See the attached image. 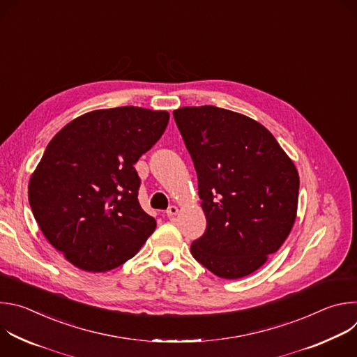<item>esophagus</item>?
Returning <instances> with one entry per match:
<instances>
[{
	"label": "esophagus",
	"mask_w": 357,
	"mask_h": 357,
	"mask_svg": "<svg viewBox=\"0 0 357 357\" xmlns=\"http://www.w3.org/2000/svg\"><path fill=\"white\" fill-rule=\"evenodd\" d=\"M178 212H179V209L176 208V206H169L168 209H167V216L168 218H171V216H175V215H178Z\"/></svg>",
	"instance_id": "34e87169"
}]
</instances>
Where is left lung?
<instances>
[{"instance_id": "1", "label": "left lung", "mask_w": 357, "mask_h": 357, "mask_svg": "<svg viewBox=\"0 0 357 357\" xmlns=\"http://www.w3.org/2000/svg\"><path fill=\"white\" fill-rule=\"evenodd\" d=\"M192 157L206 231L190 252L215 275L257 271L287 240L296 218L299 175L260 123L215 106L174 112Z\"/></svg>"}]
</instances>
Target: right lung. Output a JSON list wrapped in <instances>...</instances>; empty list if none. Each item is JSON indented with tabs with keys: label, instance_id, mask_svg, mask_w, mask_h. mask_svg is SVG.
I'll use <instances>...</instances> for the list:
<instances>
[{
	"label": "right lung",
	"instance_id": "obj_1",
	"mask_svg": "<svg viewBox=\"0 0 357 357\" xmlns=\"http://www.w3.org/2000/svg\"><path fill=\"white\" fill-rule=\"evenodd\" d=\"M168 112L126 106L86 113L47 144L28 199L46 240L75 267L106 273L134 257L157 222L138 202L134 168L164 134Z\"/></svg>",
	"mask_w": 357,
	"mask_h": 357
}]
</instances>
